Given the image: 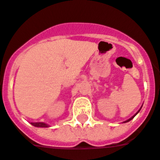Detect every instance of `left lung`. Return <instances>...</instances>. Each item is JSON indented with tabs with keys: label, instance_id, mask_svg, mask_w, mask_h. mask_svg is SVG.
<instances>
[{
	"label": "left lung",
	"instance_id": "obj_1",
	"mask_svg": "<svg viewBox=\"0 0 160 160\" xmlns=\"http://www.w3.org/2000/svg\"><path fill=\"white\" fill-rule=\"evenodd\" d=\"M139 111H140V110H139ZM139 111H138V112H137V113H136V115H137V114L138 113V112H139ZM134 115L133 116H132V117H131V118H130L129 119H128V120H126V121H124V123H126V122H128V121H130V120H131V119H133V118H134V116H135V115Z\"/></svg>",
	"mask_w": 160,
	"mask_h": 160
}]
</instances>
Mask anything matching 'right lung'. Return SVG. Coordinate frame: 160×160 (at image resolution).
<instances>
[{"mask_svg":"<svg viewBox=\"0 0 160 160\" xmlns=\"http://www.w3.org/2000/svg\"><path fill=\"white\" fill-rule=\"evenodd\" d=\"M35 127H40V128H47L49 125L47 123H43V122H37V123H31Z\"/></svg>","mask_w":160,"mask_h":160,"instance_id":"1","label":"right lung"}]
</instances>
